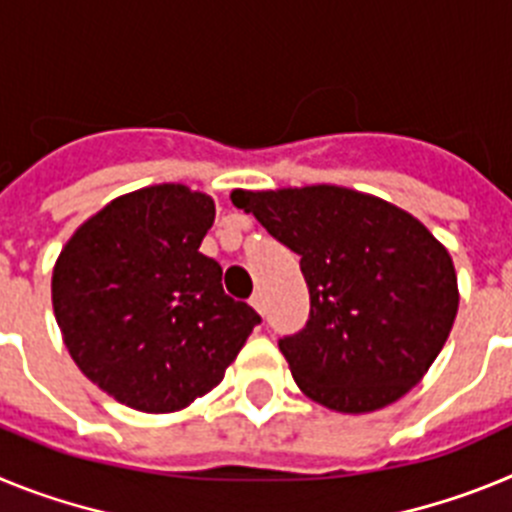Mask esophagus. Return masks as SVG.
Instances as JSON below:
<instances>
[{
    "instance_id": "obj_1",
    "label": "esophagus",
    "mask_w": 512,
    "mask_h": 512,
    "mask_svg": "<svg viewBox=\"0 0 512 512\" xmlns=\"http://www.w3.org/2000/svg\"><path fill=\"white\" fill-rule=\"evenodd\" d=\"M251 305H253V310H259L261 315H264L266 305H264V295H261V292H253V297H251Z\"/></svg>"
}]
</instances>
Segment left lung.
<instances>
[{"instance_id": "8db88e82", "label": "left lung", "mask_w": 512, "mask_h": 512, "mask_svg": "<svg viewBox=\"0 0 512 512\" xmlns=\"http://www.w3.org/2000/svg\"><path fill=\"white\" fill-rule=\"evenodd\" d=\"M230 200L300 256L310 318L279 338L297 387L338 413H372L413 390L459 310L454 261L431 230L330 184L235 189Z\"/></svg>"}]
</instances>
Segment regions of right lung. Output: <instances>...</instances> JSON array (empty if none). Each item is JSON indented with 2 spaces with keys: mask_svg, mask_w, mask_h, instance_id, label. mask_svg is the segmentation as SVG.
Here are the masks:
<instances>
[{
  "mask_svg": "<svg viewBox=\"0 0 512 512\" xmlns=\"http://www.w3.org/2000/svg\"><path fill=\"white\" fill-rule=\"evenodd\" d=\"M215 202L184 184L122 194L81 225L53 269L63 343L99 390L174 413L223 382L259 312L225 295L200 253Z\"/></svg>",
  "mask_w": 512,
  "mask_h": 512,
  "instance_id": "obj_1",
  "label": "right lung"
}]
</instances>
